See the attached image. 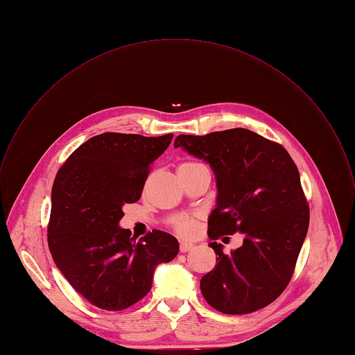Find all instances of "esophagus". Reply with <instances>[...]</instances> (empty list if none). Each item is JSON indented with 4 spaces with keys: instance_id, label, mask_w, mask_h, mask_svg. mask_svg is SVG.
<instances>
[{
    "instance_id": "obj_1",
    "label": "esophagus",
    "mask_w": 355,
    "mask_h": 355,
    "mask_svg": "<svg viewBox=\"0 0 355 355\" xmlns=\"http://www.w3.org/2000/svg\"><path fill=\"white\" fill-rule=\"evenodd\" d=\"M193 248H194V245L190 243V242H180V252L182 253H186V252L191 250Z\"/></svg>"
}]
</instances>
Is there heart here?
<instances>
[{"label": "heart", "instance_id": "b5f03b06", "mask_svg": "<svg viewBox=\"0 0 355 355\" xmlns=\"http://www.w3.org/2000/svg\"><path fill=\"white\" fill-rule=\"evenodd\" d=\"M208 169L198 161H184L179 165L178 173H191L196 171ZM172 229L182 236H193L198 232V219L196 216H179L173 220Z\"/></svg>", "mask_w": 355, "mask_h": 355}]
</instances>
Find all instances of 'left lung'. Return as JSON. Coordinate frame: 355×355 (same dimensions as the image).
Returning a JSON list of instances; mask_svg holds the SVG:
<instances>
[{
  "mask_svg": "<svg viewBox=\"0 0 355 355\" xmlns=\"http://www.w3.org/2000/svg\"><path fill=\"white\" fill-rule=\"evenodd\" d=\"M175 147L204 158L216 175L211 239L245 234L232 254L209 243L219 257L200 282L202 296L225 314L268 306L288 286L309 230L310 208L295 161L279 143L243 128L179 135Z\"/></svg>",
  "mask_w": 355,
  "mask_h": 355,
  "instance_id": "1",
  "label": "left lung"
}]
</instances>
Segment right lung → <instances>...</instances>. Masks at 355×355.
<instances>
[{"instance_id": "obj_1", "label": "right lung", "mask_w": 355, "mask_h": 355, "mask_svg": "<svg viewBox=\"0 0 355 355\" xmlns=\"http://www.w3.org/2000/svg\"><path fill=\"white\" fill-rule=\"evenodd\" d=\"M173 135L106 132L91 137L60 166L52 186L48 246L70 285L91 304L121 311L151 289L157 264L179 252L178 239L119 229L122 205L139 201L153 162Z\"/></svg>"}]
</instances>
